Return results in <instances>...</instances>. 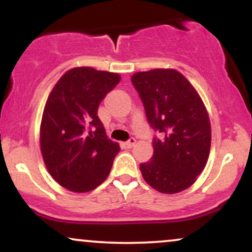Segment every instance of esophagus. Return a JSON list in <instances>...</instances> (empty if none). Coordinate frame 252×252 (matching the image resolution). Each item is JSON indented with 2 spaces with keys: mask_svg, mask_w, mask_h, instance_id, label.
I'll return each instance as SVG.
<instances>
[{
  "mask_svg": "<svg viewBox=\"0 0 252 252\" xmlns=\"http://www.w3.org/2000/svg\"><path fill=\"white\" fill-rule=\"evenodd\" d=\"M135 143H136V140H135L134 137H131V138H129V140L126 141V142L124 143V144H126V148H131V147L135 146Z\"/></svg>",
  "mask_w": 252,
  "mask_h": 252,
  "instance_id": "34e87169",
  "label": "esophagus"
}]
</instances>
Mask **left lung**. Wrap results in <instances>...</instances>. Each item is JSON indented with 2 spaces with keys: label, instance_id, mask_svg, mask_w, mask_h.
Segmentation results:
<instances>
[{
  "label": "left lung",
  "instance_id": "1",
  "mask_svg": "<svg viewBox=\"0 0 252 252\" xmlns=\"http://www.w3.org/2000/svg\"><path fill=\"white\" fill-rule=\"evenodd\" d=\"M153 138L152 161L140 164L147 184L174 194L192 186L207 162L211 148L209 114L192 84L180 72L155 68L132 74Z\"/></svg>",
  "mask_w": 252,
  "mask_h": 252
}]
</instances>
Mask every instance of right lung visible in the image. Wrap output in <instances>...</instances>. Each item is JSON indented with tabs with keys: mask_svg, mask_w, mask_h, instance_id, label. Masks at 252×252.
Segmentation results:
<instances>
[{
	"mask_svg": "<svg viewBox=\"0 0 252 252\" xmlns=\"http://www.w3.org/2000/svg\"><path fill=\"white\" fill-rule=\"evenodd\" d=\"M121 77L76 67L58 80L43 109L40 147L52 178L72 192H90L108 178L120 146L109 140L98 106Z\"/></svg>",
	"mask_w": 252,
	"mask_h": 252,
	"instance_id": "obj_1",
	"label": "right lung"
}]
</instances>
